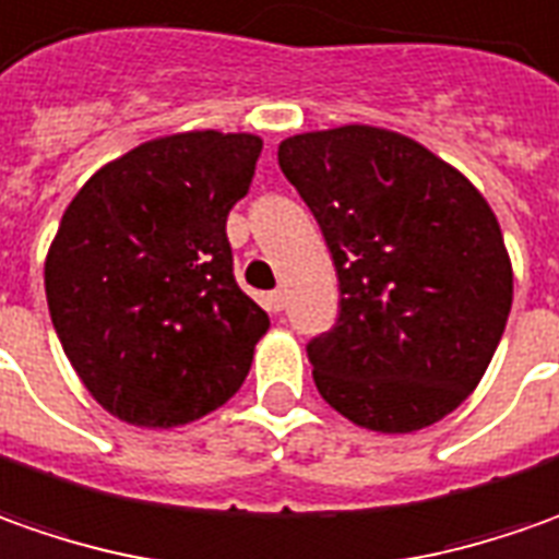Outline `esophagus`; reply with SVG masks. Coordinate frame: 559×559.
<instances>
[{
    "label": "esophagus",
    "instance_id": "1",
    "mask_svg": "<svg viewBox=\"0 0 559 559\" xmlns=\"http://www.w3.org/2000/svg\"><path fill=\"white\" fill-rule=\"evenodd\" d=\"M267 307H271L273 313H280L283 307H286V288H276L267 295Z\"/></svg>",
    "mask_w": 559,
    "mask_h": 559
}]
</instances>
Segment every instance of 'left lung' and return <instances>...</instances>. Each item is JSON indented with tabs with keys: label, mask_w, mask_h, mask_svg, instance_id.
<instances>
[{
	"label": "left lung",
	"mask_w": 559,
	"mask_h": 559,
	"mask_svg": "<svg viewBox=\"0 0 559 559\" xmlns=\"http://www.w3.org/2000/svg\"><path fill=\"white\" fill-rule=\"evenodd\" d=\"M276 156L338 273V323L307 344L317 391L366 430L437 425L480 384L511 313L514 271L496 212L400 131H305Z\"/></svg>",
	"instance_id": "left-lung-1"
}]
</instances>
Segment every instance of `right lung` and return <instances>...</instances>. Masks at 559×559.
<instances>
[{"instance_id": "obj_1", "label": "right lung", "mask_w": 559, "mask_h": 559, "mask_svg": "<svg viewBox=\"0 0 559 559\" xmlns=\"http://www.w3.org/2000/svg\"><path fill=\"white\" fill-rule=\"evenodd\" d=\"M264 141L193 129L100 166L45 258L55 332L85 391L134 428H178L224 406L271 320L236 286L227 215Z\"/></svg>"}]
</instances>
